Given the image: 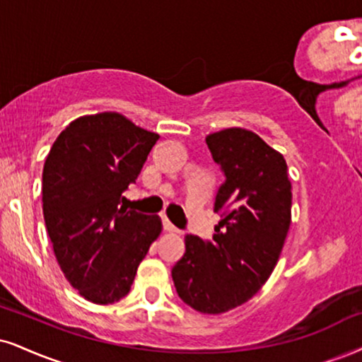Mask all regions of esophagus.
<instances>
[{
	"instance_id": "esophagus-1",
	"label": "esophagus",
	"mask_w": 362,
	"mask_h": 362,
	"mask_svg": "<svg viewBox=\"0 0 362 362\" xmlns=\"http://www.w3.org/2000/svg\"><path fill=\"white\" fill-rule=\"evenodd\" d=\"M163 228H164V230H166V231H171V233H177V231H180V230H177V228H176V226H174V225H173V223H171V221H169V220H168V218H166V216H163Z\"/></svg>"
}]
</instances>
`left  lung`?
Masks as SVG:
<instances>
[{
  "label": "left lung",
  "instance_id": "obj_1",
  "mask_svg": "<svg viewBox=\"0 0 362 362\" xmlns=\"http://www.w3.org/2000/svg\"><path fill=\"white\" fill-rule=\"evenodd\" d=\"M206 144L226 177L215 198L223 220L209 242L185 236L171 275L185 304L223 314L248 302L274 272L292 220V185L284 156L255 132L223 129Z\"/></svg>",
  "mask_w": 362,
  "mask_h": 362
}]
</instances>
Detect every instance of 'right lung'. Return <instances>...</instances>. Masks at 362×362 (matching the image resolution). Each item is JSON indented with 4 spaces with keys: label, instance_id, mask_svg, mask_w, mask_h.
<instances>
[{
    "label": "right lung",
    "instance_id": "1",
    "mask_svg": "<svg viewBox=\"0 0 362 362\" xmlns=\"http://www.w3.org/2000/svg\"><path fill=\"white\" fill-rule=\"evenodd\" d=\"M158 139L122 114L83 115L60 132L45 160L42 202L53 252L65 279L93 304L127 296L163 230L158 215L119 204Z\"/></svg>",
    "mask_w": 362,
    "mask_h": 362
}]
</instances>
